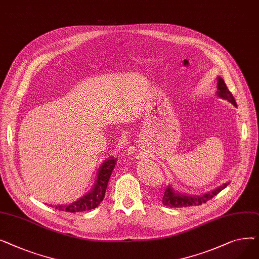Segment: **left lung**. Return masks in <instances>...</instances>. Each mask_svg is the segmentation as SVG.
<instances>
[{"label":"left lung","instance_id":"1","mask_svg":"<svg viewBox=\"0 0 259 259\" xmlns=\"http://www.w3.org/2000/svg\"><path fill=\"white\" fill-rule=\"evenodd\" d=\"M217 97L227 100L228 102H230L232 105H234L235 107H237L236 102L233 98L232 93L229 91V89L227 88V85L225 83V80L219 75L217 76V91H216ZM229 185V182L223 184L222 186L217 187L209 192H206L203 194H186V193H182L180 191H176V190L173 189V187L171 185L167 186L165 193H164V197H162V203L165 206H168L170 208H182V207H190V206H198L201 205V203L206 202L208 200H210L212 197H214L215 195L219 194L222 190H224L227 186Z\"/></svg>","mask_w":259,"mask_h":259}]
</instances>
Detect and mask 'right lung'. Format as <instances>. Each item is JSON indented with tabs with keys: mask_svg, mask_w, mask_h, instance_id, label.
<instances>
[{
	"mask_svg": "<svg viewBox=\"0 0 259 259\" xmlns=\"http://www.w3.org/2000/svg\"><path fill=\"white\" fill-rule=\"evenodd\" d=\"M116 160H117L116 158H114L113 156H110L102 162V165L97 174V179L94 181L93 187L88 193L79 197L73 202L66 203V205L54 206V208L60 211H66V212H71V213L89 211L97 208L105 197L108 182H109V179H110L113 168L116 165ZM50 206L53 207L52 205Z\"/></svg>",
	"mask_w": 259,
	"mask_h": 259,
	"instance_id": "obj_1",
	"label": "right lung"
}]
</instances>
